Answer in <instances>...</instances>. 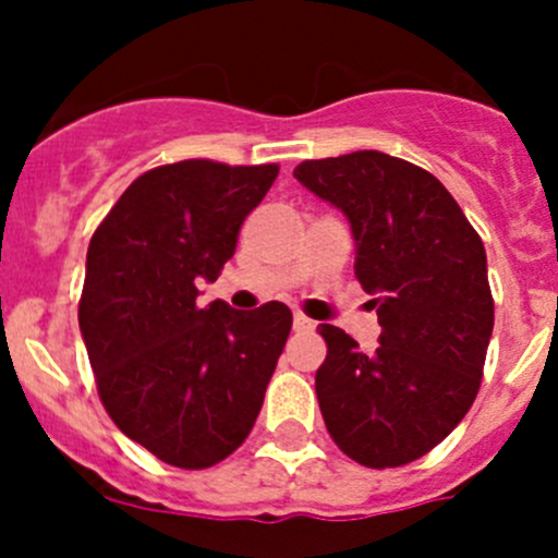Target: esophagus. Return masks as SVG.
Masks as SVG:
<instances>
[{
	"mask_svg": "<svg viewBox=\"0 0 558 558\" xmlns=\"http://www.w3.org/2000/svg\"><path fill=\"white\" fill-rule=\"evenodd\" d=\"M313 329H315V320H311L302 313H294V331H313Z\"/></svg>",
	"mask_w": 558,
	"mask_h": 558,
	"instance_id": "esophagus-1",
	"label": "esophagus"
}]
</instances>
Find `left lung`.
<instances>
[{"mask_svg":"<svg viewBox=\"0 0 558 558\" xmlns=\"http://www.w3.org/2000/svg\"><path fill=\"white\" fill-rule=\"evenodd\" d=\"M294 178L345 213L356 278L378 311L380 345L320 324V415L342 453L373 470L429 453L481 388L494 329L486 251L446 185L380 150L302 161Z\"/></svg>","mask_w":558,"mask_h":558,"instance_id":"8db88e82","label":"left lung"}]
</instances>
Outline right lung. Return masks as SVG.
Wrapping results in <instances>:
<instances>
[{"instance_id":"right-lung-1","label":"right lung","mask_w":558,"mask_h":558,"mask_svg":"<svg viewBox=\"0 0 558 558\" xmlns=\"http://www.w3.org/2000/svg\"><path fill=\"white\" fill-rule=\"evenodd\" d=\"M278 165L189 159L140 174L94 232L77 324L107 415L180 470H205L251 435L291 331L267 302L199 307Z\"/></svg>"}]
</instances>
